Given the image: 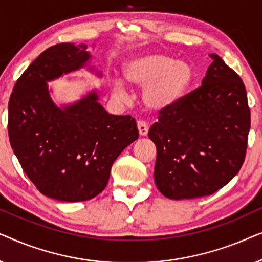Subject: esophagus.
Listing matches in <instances>:
<instances>
[{
    "label": "esophagus",
    "mask_w": 262,
    "mask_h": 262,
    "mask_svg": "<svg viewBox=\"0 0 262 262\" xmlns=\"http://www.w3.org/2000/svg\"><path fill=\"white\" fill-rule=\"evenodd\" d=\"M137 127H138L139 135H141V136H146V134H148L149 126H148V124H146V121L138 120L137 121Z\"/></svg>",
    "instance_id": "34e87169"
}]
</instances>
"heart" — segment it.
<instances>
[{
    "label": "heart",
    "mask_w": 262,
    "mask_h": 262,
    "mask_svg": "<svg viewBox=\"0 0 262 262\" xmlns=\"http://www.w3.org/2000/svg\"><path fill=\"white\" fill-rule=\"evenodd\" d=\"M124 75L131 85L144 88L143 101L152 111L173 107L193 81V70L187 63L162 53H146L130 59L125 64ZM113 92L120 98L126 95L121 82L114 83Z\"/></svg>",
    "instance_id": "1"
}]
</instances>
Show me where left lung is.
Returning <instances> with one entry per match:
<instances>
[{
	"label": "left lung",
	"mask_w": 262,
	"mask_h": 262,
	"mask_svg": "<svg viewBox=\"0 0 262 262\" xmlns=\"http://www.w3.org/2000/svg\"><path fill=\"white\" fill-rule=\"evenodd\" d=\"M202 85L160 111L149 130L157 149L154 178L174 200L211 195L245 162L250 111L241 77L217 55Z\"/></svg>",
	"instance_id": "1"
}]
</instances>
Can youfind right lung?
<instances>
[{"instance_id": "add662e5", "label": "right lung", "mask_w": 262, "mask_h": 262, "mask_svg": "<svg viewBox=\"0 0 262 262\" xmlns=\"http://www.w3.org/2000/svg\"><path fill=\"white\" fill-rule=\"evenodd\" d=\"M84 44L53 45L41 52L16 81L8 103L12 149L40 193L60 202H84L107 186L120 152L138 138L131 116H113L92 92L58 108L48 83L85 66Z\"/></svg>"}]
</instances>
